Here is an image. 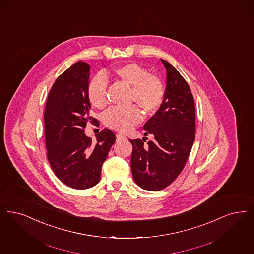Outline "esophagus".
<instances>
[{
    "label": "esophagus",
    "instance_id": "obj_1",
    "mask_svg": "<svg viewBox=\"0 0 254 254\" xmlns=\"http://www.w3.org/2000/svg\"><path fill=\"white\" fill-rule=\"evenodd\" d=\"M116 138H117V140H118V141H120V140H124V139H126V136H125V135H123V134L118 133V134L116 135Z\"/></svg>",
    "mask_w": 254,
    "mask_h": 254
}]
</instances>
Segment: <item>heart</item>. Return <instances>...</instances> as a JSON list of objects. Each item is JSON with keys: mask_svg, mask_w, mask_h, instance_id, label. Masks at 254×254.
Returning a JSON list of instances; mask_svg holds the SVG:
<instances>
[{"mask_svg": "<svg viewBox=\"0 0 254 254\" xmlns=\"http://www.w3.org/2000/svg\"><path fill=\"white\" fill-rule=\"evenodd\" d=\"M113 74L123 83L131 87L130 103L137 104L146 114H154L160 110L164 100L163 81L150 73L140 64L130 62L115 67ZM108 80L104 74L97 73L87 87V96L91 105L102 109L107 104ZM141 110L133 105L128 108H111L103 115L105 125L112 129L126 132L141 122Z\"/></svg>", "mask_w": 254, "mask_h": 254, "instance_id": "obj_1", "label": "heart"}]
</instances>
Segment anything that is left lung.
<instances>
[{"mask_svg": "<svg viewBox=\"0 0 254 254\" xmlns=\"http://www.w3.org/2000/svg\"><path fill=\"white\" fill-rule=\"evenodd\" d=\"M166 89L160 110L145 123L144 133L153 141L129 140L133 146L131 171L134 182L148 191L167 187L182 173L190 155L195 132V110L188 83L167 61ZM146 138V137H144Z\"/></svg>", "mask_w": 254, "mask_h": 254, "instance_id": "8db88e82", "label": "left lung"}]
</instances>
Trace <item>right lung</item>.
Listing matches in <instances>:
<instances>
[{
    "label": "right lung",
    "instance_id": "right-lung-1",
    "mask_svg": "<svg viewBox=\"0 0 254 254\" xmlns=\"http://www.w3.org/2000/svg\"><path fill=\"white\" fill-rule=\"evenodd\" d=\"M90 65L78 61L62 72L52 86L44 110V132L47 158L62 183L74 189H88L100 182L115 134L103 129L96 142L84 133L87 124L99 125L89 115L87 96Z\"/></svg>",
    "mask_w": 254,
    "mask_h": 254
}]
</instances>
